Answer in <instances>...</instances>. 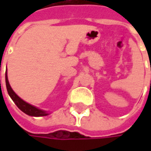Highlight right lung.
Segmentation results:
<instances>
[{
  "instance_id": "add662e5",
  "label": "right lung",
  "mask_w": 151,
  "mask_h": 151,
  "mask_svg": "<svg viewBox=\"0 0 151 151\" xmlns=\"http://www.w3.org/2000/svg\"><path fill=\"white\" fill-rule=\"evenodd\" d=\"M6 89H7V92H8L9 96H11L12 101H14L15 104L17 106V107L20 109L21 111H22L23 113L29 115V116H34V117H41V116L48 115V113H46L45 111H43L41 109H38L37 107H33L32 105L27 103L26 101L22 100L20 97L17 96L13 91V90L12 89L11 86L9 84L8 79H7V76L6 75Z\"/></svg>"
}]
</instances>
